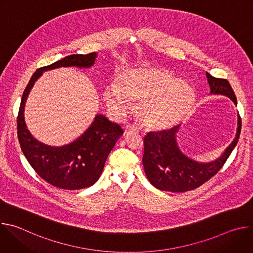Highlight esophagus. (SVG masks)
<instances>
[{"label": "esophagus", "instance_id": "esophagus-1", "mask_svg": "<svg viewBox=\"0 0 253 253\" xmlns=\"http://www.w3.org/2000/svg\"><path fill=\"white\" fill-rule=\"evenodd\" d=\"M131 131H133V132H138L139 129H138V127H137L136 125H134V124H129V125L126 126V132H131Z\"/></svg>", "mask_w": 253, "mask_h": 253}]
</instances>
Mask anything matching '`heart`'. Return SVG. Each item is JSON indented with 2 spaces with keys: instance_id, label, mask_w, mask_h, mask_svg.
I'll return each instance as SVG.
<instances>
[{
  "instance_id": "heart-1",
  "label": "heart",
  "mask_w": 253,
  "mask_h": 253,
  "mask_svg": "<svg viewBox=\"0 0 253 253\" xmlns=\"http://www.w3.org/2000/svg\"><path fill=\"white\" fill-rule=\"evenodd\" d=\"M107 106L119 116L128 114L132 101H138L137 113L151 129H165L181 120L194 101V91L185 81L175 79L156 67L123 70L119 83H108L104 90Z\"/></svg>"
}]
</instances>
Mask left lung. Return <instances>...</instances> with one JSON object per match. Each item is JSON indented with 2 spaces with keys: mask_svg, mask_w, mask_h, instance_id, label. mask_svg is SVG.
<instances>
[{
  "mask_svg": "<svg viewBox=\"0 0 253 253\" xmlns=\"http://www.w3.org/2000/svg\"><path fill=\"white\" fill-rule=\"evenodd\" d=\"M210 95H223L237 105L235 94L225 79H218L206 72ZM177 125L169 130L149 132L144 137V154L142 163L150 183L157 189L171 192H185L195 189L213 177L223 166L236 146L241 130V120L237 115V128L233 141L219 157L199 162L179 148L176 134Z\"/></svg>",
  "mask_w": 253,
  "mask_h": 253,
  "instance_id": "left-lung-1",
  "label": "left lung"
}]
</instances>
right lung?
<instances>
[{"label":"right lung","instance_id":"add662e5","mask_svg":"<svg viewBox=\"0 0 253 253\" xmlns=\"http://www.w3.org/2000/svg\"><path fill=\"white\" fill-rule=\"evenodd\" d=\"M98 53L70 55L49 66L38 69L31 77L20 105L18 138L22 151L30 165L53 186L78 190L94 185L100 178L106 159L123 129L102 114H96L91 125L77 139L63 146H51L36 139L25 121L28 96L44 72L63 67L89 69L94 66Z\"/></svg>","mask_w":253,"mask_h":253}]
</instances>
